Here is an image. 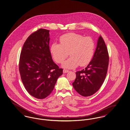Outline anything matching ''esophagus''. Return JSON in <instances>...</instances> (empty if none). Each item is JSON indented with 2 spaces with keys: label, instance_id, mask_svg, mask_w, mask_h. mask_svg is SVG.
I'll return each mask as SVG.
<instances>
[{
  "label": "esophagus",
  "instance_id": "esophagus-1",
  "mask_svg": "<svg viewBox=\"0 0 130 130\" xmlns=\"http://www.w3.org/2000/svg\"><path fill=\"white\" fill-rule=\"evenodd\" d=\"M63 72L64 74H65V73H67L68 72H69V71L68 70H66V69H64L63 71Z\"/></svg>",
  "mask_w": 130,
  "mask_h": 130
}]
</instances>
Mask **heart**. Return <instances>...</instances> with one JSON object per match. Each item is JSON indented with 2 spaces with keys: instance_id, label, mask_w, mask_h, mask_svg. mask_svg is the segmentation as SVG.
<instances>
[{
  "instance_id": "obj_1",
  "label": "heart",
  "mask_w": 130,
  "mask_h": 130,
  "mask_svg": "<svg viewBox=\"0 0 130 130\" xmlns=\"http://www.w3.org/2000/svg\"><path fill=\"white\" fill-rule=\"evenodd\" d=\"M59 41L60 44H52L50 50L53 59L58 63H62L69 53L71 57L62 63V67L73 69L79 65L84 67L92 60L95 48L92 38L72 32L62 36Z\"/></svg>"
}]
</instances>
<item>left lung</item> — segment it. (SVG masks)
<instances>
[{"label": "left lung", "instance_id": "8db88e82", "mask_svg": "<svg viewBox=\"0 0 130 130\" xmlns=\"http://www.w3.org/2000/svg\"><path fill=\"white\" fill-rule=\"evenodd\" d=\"M109 60L105 42L100 36L92 60L85 69L76 72V78L72 84L75 90L83 96L96 93L105 80Z\"/></svg>", "mask_w": 130, "mask_h": 130}]
</instances>
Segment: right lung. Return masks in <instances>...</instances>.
<instances>
[{
	"label": "right lung",
	"mask_w": 130,
	"mask_h": 130,
	"mask_svg": "<svg viewBox=\"0 0 130 130\" xmlns=\"http://www.w3.org/2000/svg\"><path fill=\"white\" fill-rule=\"evenodd\" d=\"M49 30L40 29L27 38L19 63L21 78L27 92L38 99L47 97L54 89L63 69L52 59Z\"/></svg>",
	"instance_id": "right-lung-1"
}]
</instances>
